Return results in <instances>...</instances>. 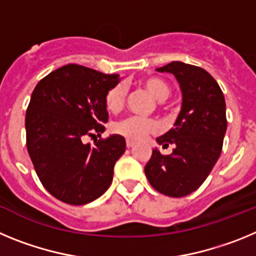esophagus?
Wrapping results in <instances>:
<instances>
[{"mask_svg":"<svg viewBox=\"0 0 256 256\" xmlns=\"http://www.w3.org/2000/svg\"><path fill=\"white\" fill-rule=\"evenodd\" d=\"M136 142L132 141V140H126V148H133Z\"/></svg>","mask_w":256,"mask_h":256,"instance_id":"obj_1","label":"esophagus"}]
</instances>
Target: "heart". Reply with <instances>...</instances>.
Masks as SVG:
<instances>
[{"label":"heart","mask_w":256,"mask_h":256,"mask_svg":"<svg viewBox=\"0 0 256 256\" xmlns=\"http://www.w3.org/2000/svg\"><path fill=\"white\" fill-rule=\"evenodd\" d=\"M144 88L158 101L166 100L170 94V88L166 83L156 76H148L141 82ZM126 102V87L116 84L108 90L105 97V105L110 112H119ZM114 130L118 134L124 136L128 140H144L148 133L158 130V123L152 119H144L138 116L126 118L114 126Z\"/></svg>","instance_id":"obj_1"}]
</instances>
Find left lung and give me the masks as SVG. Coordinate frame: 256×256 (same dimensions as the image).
<instances>
[{
    "mask_svg": "<svg viewBox=\"0 0 256 256\" xmlns=\"http://www.w3.org/2000/svg\"><path fill=\"white\" fill-rule=\"evenodd\" d=\"M156 72L176 76L182 105L173 128L156 138L164 148L174 144L173 152L164 156L154 148L144 174L160 194L183 198L204 183L219 159L227 130L224 96L202 68L172 61Z\"/></svg>",
    "mask_w": 256,
    "mask_h": 256,
    "instance_id": "8db88e82",
    "label": "left lung"
}]
</instances>
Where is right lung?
Returning a JSON list of instances; mask_svg holds the SVG:
<instances>
[{
    "label": "right lung",
    "instance_id": "right-lung-1",
    "mask_svg": "<svg viewBox=\"0 0 256 256\" xmlns=\"http://www.w3.org/2000/svg\"><path fill=\"white\" fill-rule=\"evenodd\" d=\"M120 82L118 74L69 64L54 70L36 86L26 115V148L44 188L62 202L84 205L110 187L126 140L104 133L108 119L105 97Z\"/></svg>",
    "mask_w": 256,
    "mask_h": 256
}]
</instances>
